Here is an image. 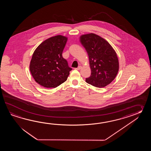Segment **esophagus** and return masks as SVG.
<instances>
[{
    "instance_id": "esophagus-1",
    "label": "esophagus",
    "mask_w": 151,
    "mask_h": 151,
    "mask_svg": "<svg viewBox=\"0 0 151 151\" xmlns=\"http://www.w3.org/2000/svg\"><path fill=\"white\" fill-rule=\"evenodd\" d=\"M81 68V66H78V68H76V70H80Z\"/></svg>"
}]
</instances>
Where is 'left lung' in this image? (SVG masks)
Wrapping results in <instances>:
<instances>
[{
    "label": "left lung",
    "mask_w": 151,
    "mask_h": 151,
    "mask_svg": "<svg viewBox=\"0 0 151 151\" xmlns=\"http://www.w3.org/2000/svg\"><path fill=\"white\" fill-rule=\"evenodd\" d=\"M80 42L88 55L91 70L86 82L99 88L109 85L119 69V60L114 48L105 39L92 33L81 35Z\"/></svg>",
    "instance_id": "8db88e82"
}]
</instances>
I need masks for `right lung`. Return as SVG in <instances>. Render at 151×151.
<instances>
[{
	"mask_svg": "<svg viewBox=\"0 0 151 151\" xmlns=\"http://www.w3.org/2000/svg\"><path fill=\"white\" fill-rule=\"evenodd\" d=\"M68 37H52L36 48L29 64V71L35 81L46 88H55L67 80L72 68L62 56Z\"/></svg>",
	"mask_w": 151,
	"mask_h": 151,
	"instance_id": "right-lung-1",
	"label": "right lung"
}]
</instances>
